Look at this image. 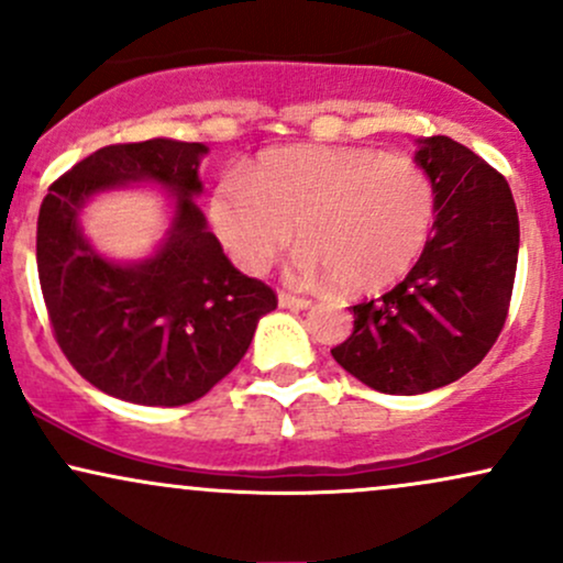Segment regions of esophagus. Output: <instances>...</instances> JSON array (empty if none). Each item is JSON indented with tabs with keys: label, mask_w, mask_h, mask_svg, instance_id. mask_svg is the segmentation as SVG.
I'll use <instances>...</instances> for the list:
<instances>
[{
	"label": "esophagus",
	"mask_w": 563,
	"mask_h": 563,
	"mask_svg": "<svg viewBox=\"0 0 563 563\" xmlns=\"http://www.w3.org/2000/svg\"><path fill=\"white\" fill-rule=\"evenodd\" d=\"M277 301H280L283 309H307L309 303H312L309 299H303V296L288 294V290H280V294H277Z\"/></svg>",
	"instance_id": "esophagus-1"
}]
</instances>
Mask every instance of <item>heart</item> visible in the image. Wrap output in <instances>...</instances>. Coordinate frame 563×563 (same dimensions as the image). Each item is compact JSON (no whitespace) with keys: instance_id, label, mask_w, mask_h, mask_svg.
<instances>
[{"instance_id":"heart-1","label":"heart","mask_w":563,"mask_h":563,"mask_svg":"<svg viewBox=\"0 0 563 563\" xmlns=\"http://www.w3.org/2000/svg\"><path fill=\"white\" fill-rule=\"evenodd\" d=\"M209 217L230 260L260 275L294 241L299 283L328 280L344 294H371L405 277L434 230L437 192L407 156L371 147H283L217 185Z\"/></svg>"}]
</instances>
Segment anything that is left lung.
<instances>
[{
	"mask_svg": "<svg viewBox=\"0 0 563 563\" xmlns=\"http://www.w3.org/2000/svg\"><path fill=\"white\" fill-rule=\"evenodd\" d=\"M416 164L437 192L429 243L402 283L354 303L333 360L384 394H423L466 376L506 325L519 260V214L500 172L437 134Z\"/></svg>",
	"mask_w": 563,
	"mask_h": 563,
	"instance_id": "obj_1",
	"label": "left lung"
}]
</instances>
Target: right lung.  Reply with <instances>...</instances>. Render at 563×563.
Masks as SVG:
<instances>
[{"label": "right lung", "instance_id": "right-lung-1", "mask_svg": "<svg viewBox=\"0 0 563 563\" xmlns=\"http://www.w3.org/2000/svg\"><path fill=\"white\" fill-rule=\"evenodd\" d=\"M200 142L106 145L57 177L36 222V267L53 335L81 378L134 405L196 402L241 363L275 290L224 256L192 203ZM156 178L178 190L170 241L124 268L82 243L75 211L92 191Z\"/></svg>", "mask_w": 563, "mask_h": 563}]
</instances>
